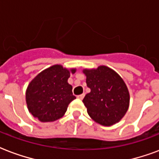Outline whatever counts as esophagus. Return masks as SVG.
Here are the masks:
<instances>
[{
  "mask_svg": "<svg viewBox=\"0 0 159 159\" xmlns=\"http://www.w3.org/2000/svg\"><path fill=\"white\" fill-rule=\"evenodd\" d=\"M84 97V93H82V94H80V95H78V96H77V98L80 99H83Z\"/></svg>",
  "mask_w": 159,
  "mask_h": 159,
  "instance_id": "obj_1",
  "label": "esophagus"
}]
</instances>
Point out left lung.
I'll return each instance as SVG.
<instances>
[{
	"instance_id": "obj_1",
	"label": "left lung",
	"mask_w": 159,
	"mask_h": 159,
	"mask_svg": "<svg viewBox=\"0 0 159 159\" xmlns=\"http://www.w3.org/2000/svg\"><path fill=\"white\" fill-rule=\"evenodd\" d=\"M84 73L90 89L83 99L89 115L104 126L116 124L126 114L129 104V93L124 80L106 66L84 70Z\"/></svg>"
}]
</instances>
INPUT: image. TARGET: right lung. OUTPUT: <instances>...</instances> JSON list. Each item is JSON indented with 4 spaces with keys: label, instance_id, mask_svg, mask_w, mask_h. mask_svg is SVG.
I'll return each mask as SVG.
<instances>
[{
    "label": "right lung",
    "instance_id": "right-lung-1",
    "mask_svg": "<svg viewBox=\"0 0 159 159\" xmlns=\"http://www.w3.org/2000/svg\"><path fill=\"white\" fill-rule=\"evenodd\" d=\"M72 73L75 70H71ZM70 71L56 65L46 69L33 80L26 89L28 109L41 122H52L60 119L68 105L76 97L72 86L67 82Z\"/></svg>",
    "mask_w": 159,
    "mask_h": 159
}]
</instances>
